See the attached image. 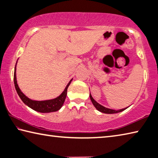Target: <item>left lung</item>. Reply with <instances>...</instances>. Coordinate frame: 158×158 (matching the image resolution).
<instances>
[{
  "instance_id": "1",
  "label": "left lung",
  "mask_w": 158,
  "mask_h": 158,
  "mask_svg": "<svg viewBox=\"0 0 158 158\" xmlns=\"http://www.w3.org/2000/svg\"><path fill=\"white\" fill-rule=\"evenodd\" d=\"M90 100H91L93 105H94L95 107L98 109L99 111L102 112V113H105V114H116V113H118V112H121L123 111H124L125 109H126L127 107L126 108H124V109H119V110H114V109H108L106 107H105V106L101 105L99 104L98 102H97L93 98L91 94L90 93Z\"/></svg>"
}]
</instances>
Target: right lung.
Returning a JSON list of instances; mask_svg holds the SVG:
<instances>
[{
    "instance_id": "1",
    "label": "right lung",
    "mask_w": 158,
    "mask_h": 158,
    "mask_svg": "<svg viewBox=\"0 0 158 158\" xmlns=\"http://www.w3.org/2000/svg\"><path fill=\"white\" fill-rule=\"evenodd\" d=\"M17 65V64H16ZM16 65L15 68V73H14V83L16 90H17V94L19 96L21 100L23 101V102L27 105L29 107L31 108L33 110L40 112V113H49V112H53L57 111L62 107L64 102L67 96V91H68V88L70 84L72 81V79L70 81H69L68 85H66L65 90H63V93L58 96V97L52 100H43V101H36V100H32L29 99L28 97L23 94V93L21 91V90L19 87L17 81V77H16Z\"/></svg>"
}]
</instances>
